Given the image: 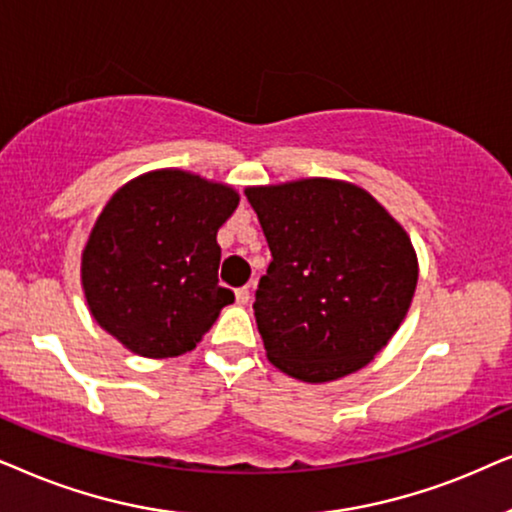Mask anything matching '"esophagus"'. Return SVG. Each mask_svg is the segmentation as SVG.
Masks as SVG:
<instances>
[{
  "instance_id": "34e87169",
  "label": "esophagus",
  "mask_w": 512,
  "mask_h": 512,
  "mask_svg": "<svg viewBox=\"0 0 512 512\" xmlns=\"http://www.w3.org/2000/svg\"><path fill=\"white\" fill-rule=\"evenodd\" d=\"M236 302L238 304H248L250 302V288H248V285H243V288L236 290Z\"/></svg>"
}]
</instances>
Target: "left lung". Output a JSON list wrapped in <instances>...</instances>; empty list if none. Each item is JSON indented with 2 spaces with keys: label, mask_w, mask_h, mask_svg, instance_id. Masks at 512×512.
<instances>
[{
  "label": "left lung",
  "mask_w": 512,
  "mask_h": 512,
  "mask_svg": "<svg viewBox=\"0 0 512 512\" xmlns=\"http://www.w3.org/2000/svg\"><path fill=\"white\" fill-rule=\"evenodd\" d=\"M245 196L271 250L252 304L267 358L313 384L365 367L417 288L405 229L365 189L325 177Z\"/></svg>",
  "instance_id": "1"
}]
</instances>
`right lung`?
<instances>
[{"mask_svg":"<svg viewBox=\"0 0 512 512\" xmlns=\"http://www.w3.org/2000/svg\"><path fill=\"white\" fill-rule=\"evenodd\" d=\"M238 206L231 187L185 170L128 182L102 210L81 257L93 318L145 358L192 351L234 302L217 283V229Z\"/></svg>","mask_w":512,"mask_h":512,"instance_id":"right-lung-1","label":"right lung"}]
</instances>
